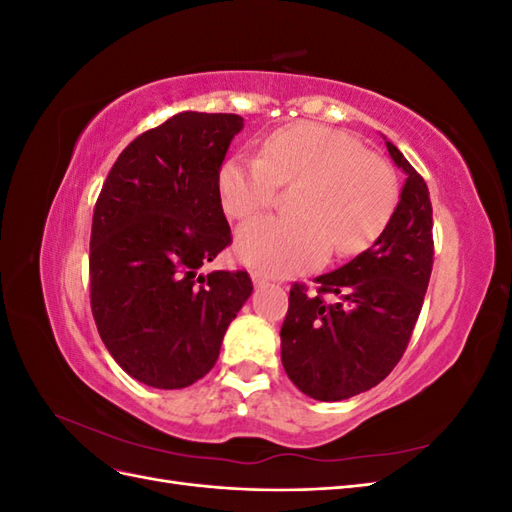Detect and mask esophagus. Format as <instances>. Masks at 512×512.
<instances>
[{
  "instance_id": "obj_1",
  "label": "esophagus",
  "mask_w": 512,
  "mask_h": 512,
  "mask_svg": "<svg viewBox=\"0 0 512 512\" xmlns=\"http://www.w3.org/2000/svg\"><path fill=\"white\" fill-rule=\"evenodd\" d=\"M252 282H254V286H265L269 280H267V275H262V273L254 271V273H252Z\"/></svg>"
}]
</instances>
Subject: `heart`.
<instances>
[{"mask_svg":"<svg viewBox=\"0 0 512 512\" xmlns=\"http://www.w3.org/2000/svg\"><path fill=\"white\" fill-rule=\"evenodd\" d=\"M215 183L224 213L235 220L269 209L277 185H301L294 205L299 218H260L237 232L239 258L267 275L312 271L331 250L339 256L365 252L399 203L393 168L350 132L320 123L273 132L260 158H226Z\"/></svg>","mask_w":512,"mask_h":512,"instance_id":"heart-1","label":"heart"}]
</instances>
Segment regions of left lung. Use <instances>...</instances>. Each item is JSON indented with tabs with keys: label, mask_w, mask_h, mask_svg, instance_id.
Here are the masks:
<instances>
[{
	"label": "left lung",
	"mask_w": 512,
	"mask_h": 512,
	"mask_svg": "<svg viewBox=\"0 0 512 512\" xmlns=\"http://www.w3.org/2000/svg\"><path fill=\"white\" fill-rule=\"evenodd\" d=\"M389 156L406 173L391 224L369 250L316 277L318 294L290 288L282 324V365L301 393L342 401L369 391L404 354L433 265L431 200L423 177L391 141ZM322 293L338 299L327 304Z\"/></svg>",
	"instance_id": "1"
}]
</instances>
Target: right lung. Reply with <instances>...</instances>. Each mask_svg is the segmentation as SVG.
I'll return each instance as SVG.
<instances>
[{"mask_svg":"<svg viewBox=\"0 0 512 512\" xmlns=\"http://www.w3.org/2000/svg\"><path fill=\"white\" fill-rule=\"evenodd\" d=\"M243 117L183 111L121 151L91 224V312L134 380L185 389L209 374L254 290L245 271L200 269L230 243L218 168Z\"/></svg>","mask_w":512,"mask_h":512,"instance_id":"obj_1","label":"right lung"}]
</instances>
